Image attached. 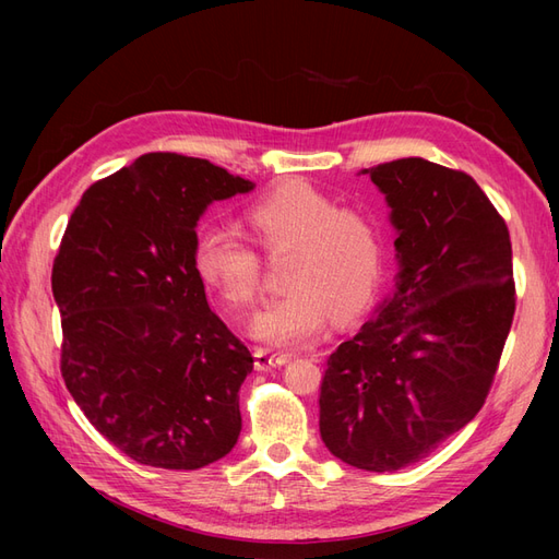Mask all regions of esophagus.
I'll return each instance as SVG.
<instances>
[{
  "label": "esophagus",
  "mask_w": 559,
  "mask_h": 559,
  "mask_svg": "<svg viewBox=\"0 0 559 559\" xmlns=\"http://www.w3.org/2000/svg\"><path fill=\"white\" fill-rule=\"evenodd\" d=\"M253 357H257V368L267 370V368L284 366L286 361L292 359V354L275 352V349H267V347H257V352H253Z\"/></svg>",
  "instance_id": "1"
}]
</instances>
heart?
<instances>
[{"label":"heart","instance_id":"b5f03b06","mask_svg":"<svg viewBox=\"0 0 559 559\" xmlns=\"http://www.w3.org/2000/svg\"><path fill=\"white\" fill-rule=\"evenodd\" d=\"M251 240L267 253L294 251L286 273L292 294L253 317L251 333L275 347H294L337 324L359 319L384 280V240L373 216L343 207L310 183H282L245 210ZM200 282L235 310L261 289V257L233 228H202L193 245Z\"/></svg>","mask_w":559,"mask_h":559}]
</instances>
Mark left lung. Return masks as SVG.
Here are the masks:
<instances>
[{
	"label": "left lung",
	"instance_id": "8db88e82",
	"mask_svg": "<svg viewBox=\"0 0 559 559\" xmlns=\"http://www.w3.org/2000/svg\"><path fill=\"white\" fill-rule=\"evenodd\" d=\"M392 207V298L337 347L319 392V433L364 471L425 460L478 415L515 314L511 235L476 179L401 158L368 167Z\"/></svg>",
	"mask_w": 559,
	"mask_h": 559
}]
</instances>
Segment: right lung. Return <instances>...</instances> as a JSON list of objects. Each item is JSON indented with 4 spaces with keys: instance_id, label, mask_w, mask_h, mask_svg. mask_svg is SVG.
<instances>
[{
    "instance_id": "right-lung-1",
    "label": "right lung",
    "mask_w": 559,
    "mask_h": 559,
    "mask_svg": "<svg viewBox=\"0 0 559 559\" xmlns=\"http://www.w3.org/2000/svg\"><path fill=\"white\" fill-rule=\"evenodd\" d=\"M251 189L210 160L144 154L95 181L64 228L50 275L62 380L138 464L193 471L238 443L253 357L210 310L193 245L210 202Z\"/></svg>"
}]
</instances>
